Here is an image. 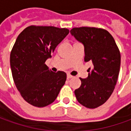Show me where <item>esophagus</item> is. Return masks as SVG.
<instances>
[{
    "instance_id": "obj_1",
    "label": "esophagus",
    "mask_w": 131,
    "mask_h": 131,
    "mask_svg": "<svg viewBox=\"0 0 131 131\" xmlns=\"http://www.w3.org/2000/svg\"><path fill=\"white\" fill-rule=\"evenodd\" d=\"M73 77V75H71L70 74L67 75V79H71V78H72Z\"/></svg>"
}]
</instances>
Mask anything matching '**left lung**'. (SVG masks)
Wrapping results in <instances>:
<instances>
[{"label": "left lung", "mask_w": 131, "mask_h": 131, "mask_svg": "<svg viewBox=\"0 0 131 131\" xmlns=\"http://www.w3.org/2000/svg\"><path fill=\"white\" fill-rule=\"evenodd\" d=\"M72 36L84 46V60L92 61L88 76L81 78L75 90L78 101L86 108L103 105L114 91L121 66V54L115 40L106 30L93 27L73 28Z\"/></svg>", "instance_id": "1"}]
</instances>
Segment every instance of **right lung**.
Wrapping results in <instances>:
<instances>
[{"instance_id": "right-lung-1", "label": "right lung", "mask_w": 131, "mask_h": 131, "mask_svg": "<svg viewBox=\"0 0 131 131\" xmlns=\"http://www.w3.org/2000/svg\"><path fill=\"white\" fill-rule=\"evenodd\" d=\"M68 33L67 28L30 26L17 38L10 52V68L16 88L30 105H50L65 84L66 73L50 71L45 62Z\"/></svg>"}]
</instances>
